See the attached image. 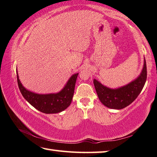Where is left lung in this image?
<instances>
[{
    "mask_svg": "<svg viewBox=\"0 0 157 157\" xmlns=\"http://www.w3.org/2000/svg\"><path fill=\"white\" fill-rule=\"evenodd\" d=\"M147 78L146 60L140 75L133 81L118 88H110L103 85L96 79L93 83L101 102L108 108L121 109L133 102L140 94L145 84Z\"/></svg>",
    "mask_w": 157,
    "mask_h": 157,
    "instance_id": "obj_1",
    "label": "left lung"
}]
</instances>
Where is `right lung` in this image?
Returning a JSON list of instances; mask_svg holds the SVG:
<instances>
[{"instance_id": "add662e5", "label": "right lung", "mask_w": 157, "mask_h": 157, "mask_svg": "<svg viewBox=\"0 0 157 157\" xmlns=\"http://www.w3.org/2000/svg\"><path fill=\"white\" fill-rule=\"evenodd\" d=\"M17 72V80L21 94L30 105L39 111L45 113H56L64 111L68 107L73 99L75 86L78 73H75L60 92L50 94H37L24 87Z\"/></svg>"}]
</instances>
